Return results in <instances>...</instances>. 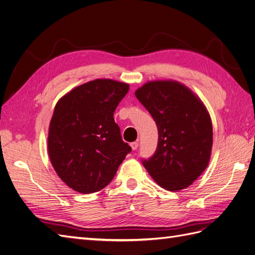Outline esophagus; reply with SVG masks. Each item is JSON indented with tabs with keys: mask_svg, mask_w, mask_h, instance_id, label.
Returning <instances> with one entry per match:
<instances>
[{
	"mask_svg": "<svg viewBox=\"0 0 255 255\" xmlns=\"http://www.w3.org/2000/svg\"><path fill=\"white\" fill-rule=\"evenodd\" d=\"M130 148H132L133 150H137V148H138V142H136V141L130 142Z\"/></svg>",
	"mask_w": 255,
	"mask_h": 255,
	"instance_id": "1",
	"label": "esophagus"
}]
</instances>
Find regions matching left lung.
<instances>
[{"instance_id":"1","label":"left lung","mask_w":255,"mask_h":255,"mask_svg":"<svg viewBox=\"0 0 255 255\" xmlns=\"http://www.w3.org/2000/svg\"><path fill=\"white\" fill-rule=\"evenodd\" d=\"M135 96L158 129L156 151L141 159L142 165L167 190L188 187L211 157L213 127L205 106L187 87L172 81L149 82Z\"/></svg>"}]
</instances>
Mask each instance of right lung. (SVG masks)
Here are the masks:
<instances>
[{
    "mask_svg": "<svg viewBox=\"0 0 255 255\" xmlns=\"http://www.w3.org/2000/svg\"><path fill=\"white\" fill-rule=\"evenodd\" d=\"M128 85L96 80L57 102L50 122L48 150L58 176L81 194L109 185L132 148L122 140L114 113Z\"/></svg>",
    "mask_w": 255,
    "mask_h": 255,
    "instance_id": "obj_1",
    "label": "right lung"
}]
</instances>
